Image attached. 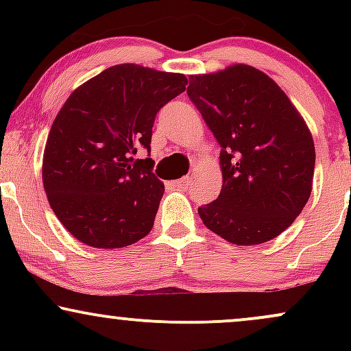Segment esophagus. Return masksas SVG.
<instances>
[{"label": "esophagus", "instance_id": "esophagus-1", "mask_svg": "<svg viewBox=\"0 0 351 351\" xmlns=\"http://www.w3.org/2000/svg\"><path fill=\"white\" fill-rule=\"evenodd\" d=\"M189 184H191V176H183V178L176 181V186L181 189H186Z\"/></svg>", "mask_w": 351, "mask_h": 351}]
</instances>
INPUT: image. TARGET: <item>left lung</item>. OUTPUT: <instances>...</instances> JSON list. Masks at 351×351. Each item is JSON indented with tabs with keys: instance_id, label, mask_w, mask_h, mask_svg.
Instances as JSON below:
<instances>
[{
	"instance_id": "obj_1",
	"label": "left lung",
	"mask_w": 351,
	"mask_h": 351,
	"mask_svg": "<svg viewBox=\"0 0 351 351\" xmlns=\"http://www.w3.org/2000/svg\"><path fill=\"white\" fill-rule=\"evenodd\" d=\"M186 92L221 145L223 188L198 208L204 226L237 245L277 237L312 193L315 147L305 120L267 74L247 64L189 75Z\"/></svg>"
}]
</instances>
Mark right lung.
Segmentation results:
<instances>
[{
	"label": "right lung",
	"mask_w": 351,
	"mask_h": 351,
	"mask_svg": "<svg viewBox=\"0 0 351 351\" xmlns=\"http://www.w3.org/2000/svg\"><path fill=\"white\" fill-rule=\"evenodd\" d=\"M188 79L138 64H119L79 86L52 122L43 183L52 211L80 243L97 249L130 245L152 231L165 184L150 152L156 112Z\"/></svg>",
	"instance_id": "obj_1"
}]
</instances>
